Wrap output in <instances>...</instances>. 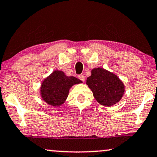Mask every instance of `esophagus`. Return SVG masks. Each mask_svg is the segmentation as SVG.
<instances>
[{
	"instance_id": "obj_1",
	"label": "esophagus",
	"mask_w": 157,
	"mask_h": 157,
	"mask_svg": "<svg viewBox=\"0 0 157 157\" xmlns=\"http://www.w3.org/2000/svg\"><path fill=\"white\" fill-rule=\"evenodd\" d=\"M78 78L80 79L81 81H82V82H84V81L85 80V77L83 75H79Z\"/></svg>"
}]
</instances>
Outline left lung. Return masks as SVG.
I'll return each instance as SVG.
<instances>
[{
  "instance_id": "left-lung-1",
  "label": "left lung",
  "mask_w": 157,
  "mask_h": 157,
  "mask_svg": "<svg viewBox=\"0 0 157 157\" xmlns=\"http://www.w3.org/2000/svg\"><path fill=\"white\" fill-rule=\"evenodd\" d=\"M86 84L92 90L93 96L103 106H112L120 101L124 94V87L119 77L103 68L91 71Z\"/></svg>"
}]
</instances>
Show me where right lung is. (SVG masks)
I'll list each match as a JSON object with an SVG mask.
<instances>
[{
    "label": "right lung",
    "instance_id": "1",
    "mask_svg": "<svg viewBox=\"0 0 157 157\" xmlns=\"http://www.w3.org/2000/svg\"><path fill=\"white\" fill-rule=\"evenodd\" d=\"M81 82L76 77H67L62 71L56 70L43 82L41 96L49 105L59 106L66 101L71 87Z\"/></svg>",
    "mask_w": 157,
    "mask_h": 157
}]
</instances>
